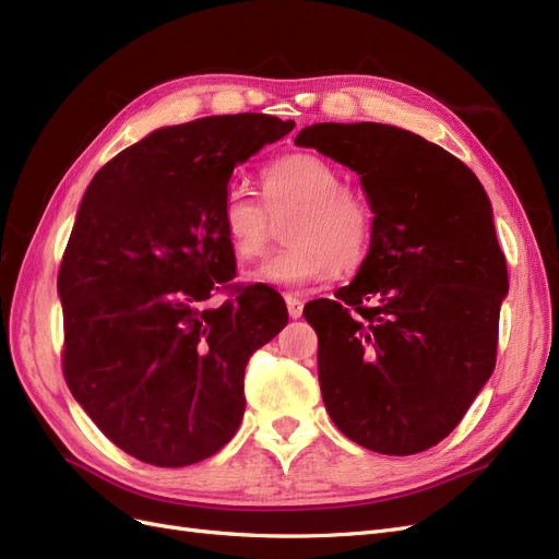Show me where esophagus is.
<instances>
[{"mask_svg": "<svg viewBox=\"0 0 559 559\" xmlns=\"http://www.w3.org/2000/svg\"><path fill=\"white\" fill-rule=\"evenodd\" d=\"M286 308H289L292 319H298L302 314V302L296 296H286Z\"/></svg>", "mask_w": 559, "mask_h": 559, "instance_id": "esophagus-1", "label": "esophagus"}]
</instances>
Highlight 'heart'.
Listing matches in <instances>:
<instances>
[{
	"instance_id": "1",
	"label": "heart",
	"mask_w": 559,
	"mask_h": 559,
	"mask_svg": "<svg viewBox=\"0 0 559 559\" xmlns=\"http://www.w3.org/2000/svg\"><path fill=\"white\" fill-rule=\"evenodd\" d=\"M263 195L230 183L222 200V226L235 257L259 259L275 233V218L296 210L286 226V249L249 273L277 289H306L329 282L337 267L359 265L373 240V212L366 198L343 183L333 163L317 154H289L263 170Z\"/></svg>"
}]
</instances>
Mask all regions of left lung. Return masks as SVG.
<instances>
[{
	"instance_id": "left-lung-1",
	"label": "left lung",
	"mask_w": 559,
	"mask_h": 559,
	"mask_svg": "<svg viewBox=\"0 0 559 559\" xmlns=\"http://www.w3.org/2000/svg\"><path fill=\"white\" fill-rule=\"evenodd\" d=\"M357 173L373 240L335 300L302 310L317 331L333 425L380 454H415L460 425L497 364L509 270L478 177L415 132L314 123L298 132Z\"/></svg>"
}]
</instances>
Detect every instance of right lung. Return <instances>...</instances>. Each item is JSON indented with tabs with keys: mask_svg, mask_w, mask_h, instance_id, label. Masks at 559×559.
<instances>
[{
	"mask_svg": "<svg viewBox=\"0 0 559 559\" xmlns=\"http://www.w3.org/2000/svg\"><path fill=\"white\" fill-rule=\"evenodd\" d=\"M294 121L207 116L151 132L99 170L62 253V373L83 411L134 460L177 468L238 431L245 368L286 326L282 296L238 286L222 200L235 167ZM230 288L218 309L214 290Z\"/></svg>",
	"mask_w": 559,
	"mask_h": 559,
	"instance_id": "add662e5",
	"label": "right lung"
}]
</instances>
